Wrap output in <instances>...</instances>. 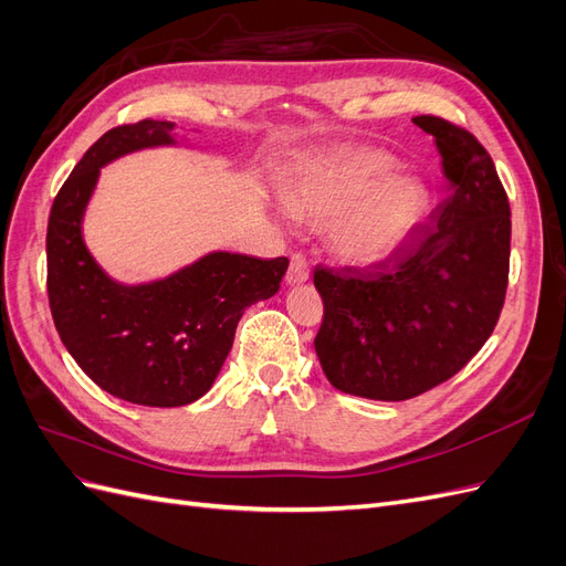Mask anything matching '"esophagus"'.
I'll return each mask as SVG.
<instances>
[{
  "mask_svg": "<svg viewBox=\"0 0 566 566\" xmlns=\"http://www.w3.org/2000/svg\"><path fill=\"white\" fill-rule=\"evenodd\" d=\"M287 283L295 285V283H304L306 279H310V264H306L304 254L295 252L293 256H290V266H287Z\"/></svg>",
  "mask_w": 566,
  "mask_h": 566,
  "instance_id": "1",
  "label": "esophagus"
}]
</instances>
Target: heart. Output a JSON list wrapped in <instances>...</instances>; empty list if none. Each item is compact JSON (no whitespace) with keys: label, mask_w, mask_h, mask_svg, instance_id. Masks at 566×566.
Segmentation results:
<instances>
[{"label":"heart","mask_w":566,"mask_h":566,"mask_svg":"<svg viewBox=\"0 0 566 566\" xmlns=\"http://www.w3.org/2000/svg\"><path fill=\"white\" fill-rule=\"evenodd\" d=\"M394 160L378 150H352L316 167L290 196V210L316 227H331L333 252L349 264H373L401 250L430 214L424 186L385 181Z\"/></svg>","instance_id":"heart-1"}]
</instances>
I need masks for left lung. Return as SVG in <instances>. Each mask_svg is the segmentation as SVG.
Masks as SVG:
<instances>
[{
  "instance_id": "1",
  "label": "left lung",
  "mask_w": 566,
  "mask_h": 566,
  "mask_svg": "<svg viewBox=\"0 0 566 566\" xmlns=\"http://www.w3.org/2000/svg\"><path fill=\"white\" fill-rule=\"evenodd\" d=\"M413 123L434 136L451 198L389 260L314 271L325 378L378 401L413 399L465 368L499 323L510 273V202L489 150L439 115Z\"/></svg>"
}]
</instances>
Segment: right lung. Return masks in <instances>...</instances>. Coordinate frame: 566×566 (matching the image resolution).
<instances>
[{
  "label": "right lung",
  "mask_w": 566,
  "mask_h": 566,
  "mask_svg": "<svg viewBox=\"0 0 566 566\" xmlns=\"http://www.w3.org/2000/svg\"><path fill=\"white\" fill-rule=\"evenodd\" d=\"M172 123L117 125L84 153L54 198L46 227V293L61 342L113 397L172 408L200 399L224 366L250 304L276 295L287 256L212 252L165 281H111L82 241L98 167L146 146L172 144Z\"/></svg>",
  "instance_id": "obj_1"
}]
</instances>
